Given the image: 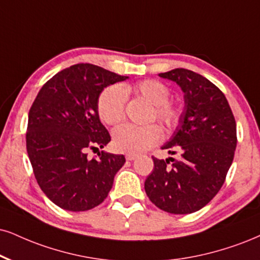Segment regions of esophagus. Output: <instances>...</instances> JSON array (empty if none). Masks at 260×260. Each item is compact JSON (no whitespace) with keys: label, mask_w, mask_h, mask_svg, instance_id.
Instances as JSON below:
<instances>
[{"label":"esophagus","mask_w":260,"mask_h":260,"mask_svg":"<svg viewBox=\"0 0 260 260\" xmlns=\"http://www.w3.org/2000/svg\"><path fill=\"white\" fill-rule=\"evenodd\" d=\"M125 158H126V160H135L137 158V154H133V153H129V154L125 155Z\"/></svg>","instance_id":"esophagus-1"}]
</instances>
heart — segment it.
Masks as SVG:
<instances>
[{"instance_id": "heart-1", "label": "heart", "mask_w": 260, "mask_h": 260, "mask_svg": "<svg viewBox=\"0 0 260 260\" xmlns=\"http://www.w3.org/2000/svg\"><path fill=\"white\" fill-rule=\"evenodd\" d=\"M126 95H135L153 105L150 120L156 119L166 130H171L178 123L181 107L170 101V88L156 79H145L136 84L111 85L101 92L98 101L100 119L108 125H117L125 117ZM161 140V130L158 125L137 126L123 124L113 131V146L118 152L140 153L155 146Z\"/></svg>"}]
</instances>
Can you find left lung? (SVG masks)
<instances>
[{
    "instance_id": "left-lung-1",
    "label": "left lung",
    "mask_w": 260,
    "mask_h": 260,
    "mask_svg": "<svg viewBox=\"0 0 260 260\" xmlns=\"http://www.w3.org/2000/svg\"><path fill=\"white\" fill-rule=\"evenodd\" d=\"M159 76L177 83L184 92L177 129L161 147L172 154L178 150L179 158L152 156L154 169L145 190L165 212L193 213L206 206L225 181L238 142L236 121L225 96L205 77L185 69Z\"/></svg>"
}]
</instances>
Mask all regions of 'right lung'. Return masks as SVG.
Masks as SVG:
<instances>
[{
	"label": "right lung",
	"mask_w": 260,
	"mask_h": 260,
	"mask_svg": "<svg viewBox=\"0 0 260 260\" xmlns=\"http://www.w3.org/2000/svg\"><path fill=\"white\" fill-rule=\"evenodd\" d=\"M127 77L91 63H77L42 86L28 112L26 149L42 191L59 207L91 210L107 198L124 155L89 149L111 141L99 118L98 101L106 86Z\"/></svg>",
	"instance_id": "add662e5"
}]
</instances>
